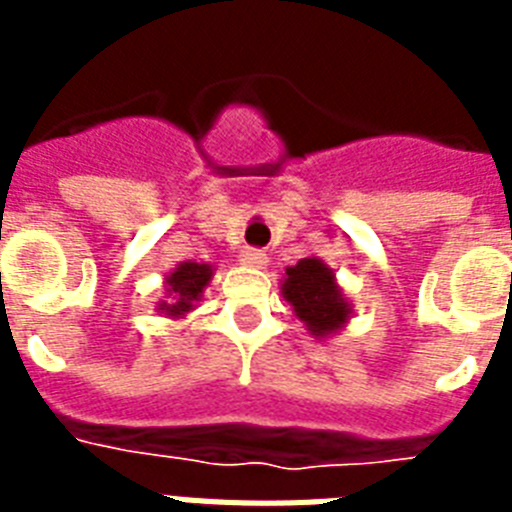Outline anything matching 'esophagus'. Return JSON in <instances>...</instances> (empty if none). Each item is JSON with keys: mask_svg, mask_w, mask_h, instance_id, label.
Returning a JSON list of instances; mask_svg holds the SVG:
<instances>
[{"mask_svg": "<svg viewBox=\"0 0 512 512\" xmlns=\"http://www.w3.org/2000/svg\"><path fill=\"white\" fill-rule=\"evenodd\" d=\"M268 263V257H265L263 249H244L241 252V265H247V268H263Z\"/></svg>", "mask_w": 512, "mask_h": 512, "instance_id": "obj_1", "label": "esophagus"}]
</instances>
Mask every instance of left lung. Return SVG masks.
Wrapping results in <instances>:
<instances>
[{"label": "left lung", "instance_id": "left-lung-1", "mask_svg": "<svg viewBox=\"0 0 512 512\" xmlns=\"http://www.w3.org/2000/svg\"><path fill=\"white\" fill-rule=\"evenodd\" d=\"M281 295L316 340L335 337L353 316L350 297L321 257H303L297 265H289L281 276Z\"/></svg>", "mask_w": 512, "mask_h": 512}]
</instances>
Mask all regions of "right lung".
<instances>
[{"label":"right lung","mask_w":512,"mask_h":512,"mask_svg":"<svg viewBox=\"0 0 512 512\" xmlns=\"http://www.w3.org/2000/svg\"><path fill=\"white\" fill-rule=\"evenodd\" d=\"M212 276H215V265L196 263V260L177 263L164 276V297L156 303V313H162L172 321L185 319L188 313L196 311Z\"/></svg>","instance_id":"obj_1"}]
</instances>
